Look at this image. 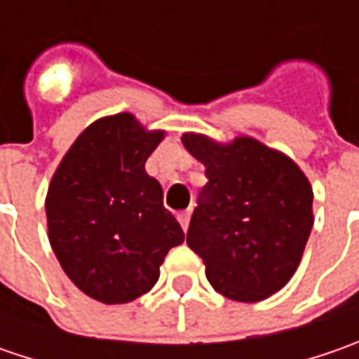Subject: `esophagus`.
<instances>
[{
    "label": "esophagus",
    "instance_id": "obj_1",
    "mask_svg": "<svg viewBox=\"0 0 359 359\" xmlns=\"http://www.w3.org/2000/svg\"><path fill=\"white\" fill-rule=\"evenodd\" d=\"M189 217H191V208L177 215V219H180V224H182V228H184V231H186L187 226H189Z\"/></svg>",
    "mask_w": 359,
    "mask_h": 359
}]
</instances>
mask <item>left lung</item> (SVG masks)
<instances>
[{
  "mask_svg": "<svg viewBox=\"0 0 359 359\" xmlns=\"http://www.w3.org/2000/svg\"><path fill=\"white\" fill-rule=\"evenodd\" d=\"M205 165L187 245L205 264L215 292L236 302H259L282 290L297 269L313 226L308 177L296 163L254 137L219 145L182 137Z\"/></svg>",
  "mask_w": 359,
  "mask_h": 359,
  "instance_id": "8db88e82",
  "label": "left lung"
}]
</instances>
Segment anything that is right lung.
<instances>
[{
	"label": "right lung",
	"instance_id": "obj_1",
	"mask_svg": "<svg viewBox=\"0 0 359 359\" xmlns=\"http://www.w3.org/2000/svg\"><path fill=\"white\" fill-rule=\"evenodd\" d=\"M163 131H145L131 114L97 119L55 170L46 200L49 243L77 287L104 304L147 294L184 231L163 208L145 161Z\"/></svg>",
	"mask_w": 359,
	"mask_h": 359
}]
</instances>
